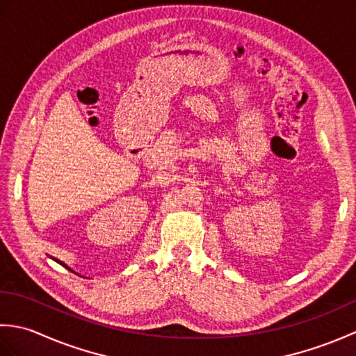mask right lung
I'll use <instances>...</instances> for the list:
<instances>
[{"label": "right lung", "mask_w": 356, "mask_h": 356, "mask_svg": "<svg viewBox=\"0 0 356 356\" xmlns=\"http://www.w3.org/2000/svg\"><path fill=\"white\" fill-rule=\"evenodd\" d=\"M53 260H55V261H58L59 264H61V266H64V268H67V269H69V270H72V269H70L69 266H67V264H65V263H63V261H59L58 259H53ZM72 272H73V270H72Z\"/></svg>", "instance_id": "obj_1"}]
</instances>
